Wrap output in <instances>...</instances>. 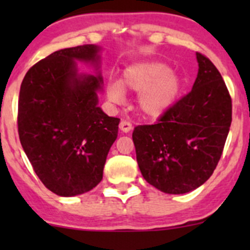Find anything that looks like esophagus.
<instances>
[{
  "label": "esophagus",
  "instance_id": "34e87169",
  "mask_svg": "<svg viewBox=\"0 0 250 250\" xmlns=\"http://www.w3.org/2000/svg\"><path fill=\"white\" fill-rule=\"evenodd\" d=\"M120 129L122 130L123 133H129L130 129H132V125L127 121H121L120 123Z\"/></svg>",
  "mask_w": 250,
  "mask_h": 250
}]
</instances>
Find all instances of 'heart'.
I'll use <instances>...</instances> for the list:
<instances>
[{
    "label": "heart",
    "mask_w": 250,
    "mask_h": 250,
    "mask_svg": "<svg viewBox=\"0 0 250 250\" xmlns=\"http://www.w3.org/2000/svg\"><path fill=\"white\" fill-rule=\"evenodd\" d=\"M183 89L179 75L170 71L167 64L158 60L135 62L127 67L122 81L107 84V97L115 103L125 98V90L140 93L137 100L138 110L148 120H157L168 112Z\"/></svg>",
    "instance_id": "1"
}]
</instances>
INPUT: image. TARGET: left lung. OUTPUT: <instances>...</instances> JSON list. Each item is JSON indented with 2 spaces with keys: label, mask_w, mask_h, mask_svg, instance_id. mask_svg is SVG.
Listing matches in <instances>:
<instances>
[{
  "label": "left lung",
  "mask_w": 250,
  "mask_h": 250,
  "mask_svg": "<svg viewBox=\"0 0 250 250\" xmlns=\"http://www.w3.org/2000/svg\"><path fill=\"white\" fill-rule=\"evenodd\" d=\"M198 74L192 90L158 118L133 132L144 179L170 195L190 192L218 166L232 121L228 87L213 62L196 53Z\"/></svg>",
  "instance_id": "1"
}]
</instances>
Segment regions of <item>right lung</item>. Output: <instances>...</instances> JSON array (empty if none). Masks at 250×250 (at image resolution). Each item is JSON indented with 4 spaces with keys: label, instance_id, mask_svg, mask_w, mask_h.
I'll list each match as a JSON object with an SVG mask.
<instances>
[{
    "label": "right lung",
    "instance_id": "obj_1",
    "mask_svg": "<svg viewBox=\"0 0 250 250\" xmlns=\"http://www.w3.org/2000/svg\"><path fill=\"white\" fill-rule=\"evenodd\" d=\"M100 48L57 50L30 67L20 85L18 132L35 173L62 197L82 195L103 179L120 118L98 106L103 77L77 72L78 62L99 70Z\"/></svg>",
    "mask_w": 250,
    "mask_h": 250
}]
</instances>
